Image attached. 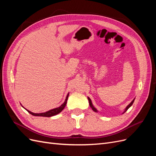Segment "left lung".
<instances>
[{"instance_id": "obj_1", "label": "left lung", "mask_w": 156, "mask_h": 156, "mask_svg": "<svg viewBox=\"0 0 156 156\" xmlns=\"http://www.w3.org/2000/svg\"><path fill=\"white\" fill-rule=\"evenodd\" d=\"M88 101H89V104H90V107L92 108V109L94 111V112H98V111L96 109V108H95V107H94V106L93 105V104H92V101H91V100H90V98L89 97H88ZM134 101H135V98L133 99V101H132L130 103H129V104L128 105H127L126 107V108H125V110H124V111L123 112H122V114H124V113L125 112H126L127 111V109H128V108L132 105H133V102H134Z\"/></svg>"}]
</instances>
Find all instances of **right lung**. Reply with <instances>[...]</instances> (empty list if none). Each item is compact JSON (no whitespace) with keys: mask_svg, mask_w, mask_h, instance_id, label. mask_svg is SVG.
I'll use <instances>...</instances> for the list:
<instances>
[{"mask_svg":"<svg viewBox=\"0 0 156 156\" xmlns=\"http://www.w3.org/2000/svg\"><path fill=\"white\" fill-rule=\"evenodd\" d=\"M69 96V93L67 94L66 98V100L64 101V102L62 103V105H61L60 107H56L55 108H53V109H51L48 111H46L45 112H41V113H34V112H32L29 110H27V108H25L24 107H23L21 104V106L26 109L28 112H29L30 114H31L33 116H44V117H51V116H53L55 115H56L59 114L60 112H62V111L64 109V107H66V103H67V100H68V98Z\"/></svg>","mask_w":156,"mask_h":156,"instance_id":"right-lung-1","label":"right lung"}]
</instances>
